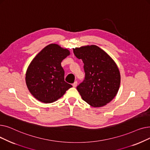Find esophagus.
I'll return each instance as SVG.
<instances>
[{"label":"esophagus","instance_id":"obj_1","mask_svg":"<svg viewBox=\"0 0 150 150\" xmlns=\"http://www.w3.org/2000/svg\"><path fill=\"white\" fill-rule=\"evenodd\" d=\"M77 84H78L77 81H75V82L73 83V84H72L73 87H74V88H76V86H77Z\"/></svg>","mask_w":150,"mask_h":150}]
</instances>
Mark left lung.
<instances>
[{"label":"left lung","instance_id":"left-lung-1","mask_svg":"<svg viewBox=\"0 0 150 150\" xmlns=\"http://www.w3.org/2000/svg\"><path fill=\"white\" fill-rule=\"evenodd\" d=\"M76 58L84 63L85 80L77 86L83 100L90 106L100 108L116 96L120 84V74L114 59L96 45L73 49Z\"/></svg>","mask_w":150,"mask_h":150}]
</instances>
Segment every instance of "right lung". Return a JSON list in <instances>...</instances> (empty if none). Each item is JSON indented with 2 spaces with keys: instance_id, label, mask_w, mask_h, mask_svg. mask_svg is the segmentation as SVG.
I'll return each instance as SVG.
<instances>
[{
  "instance_id": "right-lung-1",
  "label": "right lung",
  "mask_w": 150,
  "mask_h": 150,
  "mask_svg": "<svg viewBox=\"0 0 150 150\" xmlns=\"http://www.w3.org/2000/svg\"><path fill=\"white\" fill-rule=\"evenodd\" d=\"M70 54L67 49L50 44L31 61L26 71L25 82L36 99L44 103H53L72 87L64 81V71L61 64Z\"/></svg>"
}]
</instances>
